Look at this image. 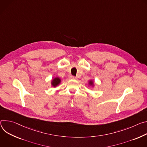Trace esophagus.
Wrapping results in <instances>:
<instances>
[{
    "label": "esophagus",
    "mask_w": 147,
    "mask_h": 147,
    "mask_svg": "<svg viewBox=\"0 0 147 147\" xmlns=\"http://www.w3.org/2000/svg\"><path fill=\"white\" fill-rule=\"evenodd\" d=\"M71 79H77V77L76 76H71Z\"/></svg>",
    "instance_id": "1"
}]
</instances>
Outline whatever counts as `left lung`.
I'll use <instances>...</instances> for the list:
<instances>
[{"mask_svg":"<svg viewBox=\"0 0 147 147\" xmlns=\"http://www.w3.org/2000/svg\"><path fill=\"white\" fill-rule=\"evenodd\" d=\"M90 84L92 85V81H90Z\"/></svg>","mask_w":147,"mask_h":147,"instance_id":"1","label":"left lung"}]
</instances>
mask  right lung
I'll use <instances>...</instances> for the list:
<instances>
[{
  "instance_id": "1",
  "label": "right lung",
  "mask_w": 147,
  "mask_h": 147,
  "mask_svg": "<svg viewBox=\"0 0 147 147\" xmlns=\"http://www.w3.org/2000/svg\"><path fill=\"white\" fill-rule=\"evenodd\" d=\"M60 81H61V80H60L59 78H56L53 79V82H52V85H53V86L55 87V86H57L60 83Z\"/></svg>"
}]
</instances>
